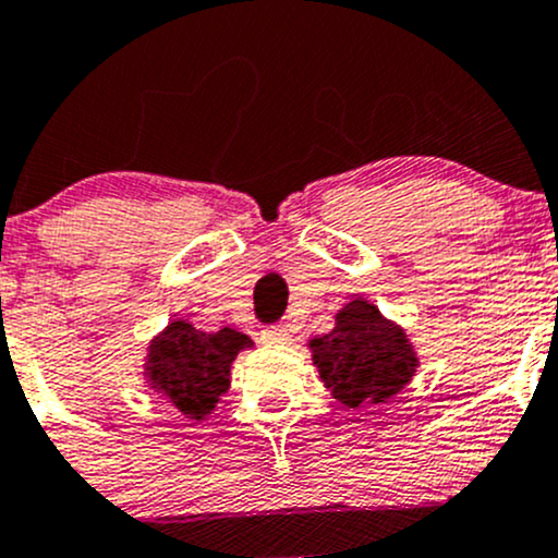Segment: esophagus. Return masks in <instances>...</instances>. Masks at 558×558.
I'll list each match as a JSON object with an SVG mask.
<instances>
[{
  "label": "esophagus",
  "instance_id": "obj_1",
  "mask_svg": "<svg viewBox=\"0 0 558 558\" xmlns=\"http://www.w3.org/2000/svg\"><path fill=\"white\" fill-rule=\"evenodd\" d=\"M287 338H290V332H287V327H281V325H271L263 330V341L266 343H284Z\"/></svg>",
  "mask_w": 558,
  "mask_h": 558
}]
</instances>
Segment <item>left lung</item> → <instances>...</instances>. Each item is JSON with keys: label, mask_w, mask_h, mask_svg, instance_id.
Instances as JSON below:
<instances>
[{"label": "left lung", "mask_w": 558, "mask_h": 558, "mask_svg": "<svg viewBox=\"0 0 558 558\" xmlns=\"http://www.w3.org/2000/svg\"><path fill=\"white\" fill-rule=\"evenodd\" d=\"M308 349L327 392L347 408L387 403L413 381L418 367L408 332L365 298L349 301L332 330L312 338Z\"/></svg>", "instance_id": "1"}]
</instances>
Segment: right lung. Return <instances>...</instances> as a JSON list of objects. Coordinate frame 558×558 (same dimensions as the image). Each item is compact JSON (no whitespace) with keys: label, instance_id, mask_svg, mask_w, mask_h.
I'll list each match as a JSON object with an SVG mask.
<instances>
[{"label":"right lung","instance_id":"right-lung-1","mask_svg":"<svg viewBox=\"0 0 558 558\" xmlns=\"http://www.w3.org/2000/svg\"><path fill=\"white\" fill-rule=\"evenodd\" d=\"M244 349H252V338L244 332L231 327L204 332L177 317L147 343L145 387L185 418L204 422L231 387V365Z\"/></svg>","mask_w":558,"mask_h":558}]
</instances>
